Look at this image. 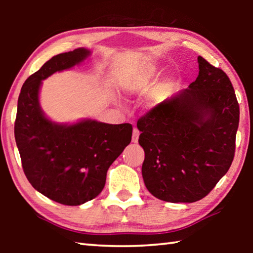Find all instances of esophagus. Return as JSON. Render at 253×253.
<instances>
[{"label":"esophagus","mask_w":253,"mask_h":253,"mask_svg":"<svg viewBox=\"0 0 253 253\" xmlns=\"http://www.w3.org/2000/svg\"><path fill=\"white\" fill-rule=\"evenodd\" d=\"M138 137H139V130L137 129V128H134V130H132L131 142H132V143H137V142H138Z\"/></svg>","instance_id":"34e87169"}]
</instances>
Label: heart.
<instances>
[{
    "label": "heart",
    "mask_w": 253,
    "mask_h": 253,
    "mask_svg": "<svg viewBox=\"0 0 253 253\" xmlns=\"http://www.w3.org/2000/svg\"><path fill=\"white\" fill-rule=\"evenodd\" d=\"M154 72L155 71H154L153 68L149 67L144 69L142 72H139V74L130 77L126 83V88L132 90V89L140 88L143 85L147 84L149 80L153 78ZM164 88H157L153 92L149 93L146 99V106L148 108H156L157 106L162 104V101L164 100Z\"/></svg>",
    "instance_id": "obj_1"
}]
</instances>
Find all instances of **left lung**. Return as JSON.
Instances as JSON below:
<instances>
[{
  "label": "left lung",
  "instance_id": "obj_1",
  "mask_svg": "<svg viewBox=\"0 0 253 253\" xmlns=\"http://www.w3.org/2000/svg\"><path fill=\"white\" fill-rule=\"evenodd\" d=\"M199 76L138 119L144 183L170 203L207 196L232 164L240 109L223 70L198 58Z\"/></svg>",
  "mask_w": 253,
  "mask_h": 253
}]
</instances>
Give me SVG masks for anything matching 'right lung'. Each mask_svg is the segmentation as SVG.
I'll return each mask as SVG.
<instances>
[{
  "mask_svg": "<svg viewBox=\"0 0 253 253\" xmlns=\"http://www.w3.org/2000/svg\"><path fill=\"white\" fill-rule=\"evenodd\" d=\"M90 54V50L78 48L54 55L25 80L18 100L14 136L25 176L38 192L65 205H80L99 195L109 166L131 140L130 124L89 118L60 124L41 108L42 80Z\"/></svg>",
  "mask_w": 253,
  "mask_h": 253,
  "instance_id": "right-lung-1",
  "label": "right lung"
}]
</instances>
